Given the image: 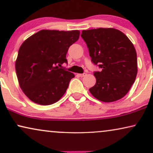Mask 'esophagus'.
<instances>
[{
  "label": "esophagus",
  "mask_w": 153,
  "mask_h": 153,
  "mask_svg": "<svg viewBox=\"0 0 153 153\" xmlns=\"http://www.w3.org/2000/svg\"><path fill=\"white\" fill-rule=\"evenodd\" d=\"M79 76L81 77H83V76H86V74H85V73H83V74H79Z\"/></svg>",
  "instance_id": "esophagus-1"
}]
</instances>
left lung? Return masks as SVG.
Instances as JSON below:
<instances>
[{
    "label": "left lung",
    "mask_w": 153,
    "mask_h": 153,
    "mask_svg": "<svg viewBox=\"0 0 153 153\" xmlns=\"http://www.w3.org/2000/svg\"><path fill=\"white\" fill-rule=\"evenodd\" d=\"M81 37L88 48L95 72V85L89 89L96 99L113 102L128 93L137 74V56L133 44L123 32L113 28L83 30Z\"/></svg>",
    "instance_id": "obj_1"
}]
</instances>
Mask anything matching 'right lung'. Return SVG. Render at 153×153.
Returning <instances> with one entry per match:
<instances>
[{
	"label": "right lung",
	"mask_w": 153,
	"mask_h": 153,
	"mask_svg": "<svg viewBox=\"0 0 153 153\" xmlns=\"http://www.w3.org/2000/svg\"><path fill=\"white\" fill-rule=\"evenodd\" d=\"M79 35L78 30H41L22 43L15 69L19 86L29 100L50 105L63 96L74 74L58 66L68 62L69 47Z\"/></svg>",
	"instance_id": "add662e5"
}]
</instances>
